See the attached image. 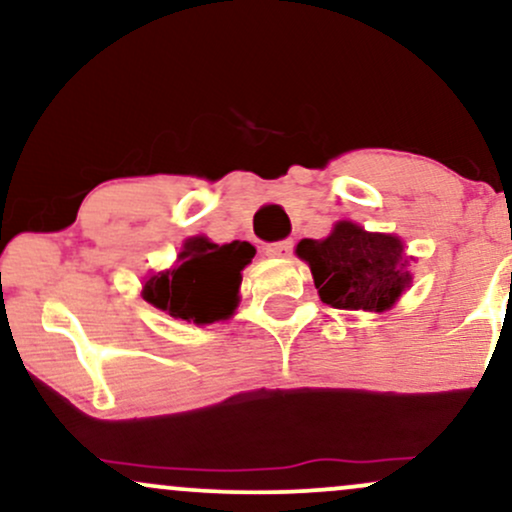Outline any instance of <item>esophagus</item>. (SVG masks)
I'll list each match as a JSON object with an SVG mask.
<instances>
[{"instance_id":"34e87169","label":"esophagus","mask_w":512,"mask_h":512,"mask_svg":"<svg viewBox=\"0 0 512 512\" xmlns=\"http://www.w3.org/2000/svg\"><path fill=\"white\" fill-rule=\"evenodd\" d=\"M293 250V240H276V243H269L264 252H267L269 257H289Z\"/></svg>"}]
</instances>
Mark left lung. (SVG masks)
Here are the masks:
<instances>
[{"instance_id": "obj_1", "label": "left lung", "mask_w": 512, "mask_h": 512, "mask_svg": "<svg viewBox=\"0 0 512 512\" xmlns=\"http://www.w3.org/2000/svg\"><path fill=\"white\" fill-rule=\"evenodd\" d=\"M296 252L310 264L322 303L332 308L383 313L411 281L402 240L366 233L351 221H339L325 240H301Z\"/></svg>"}]
</instances>
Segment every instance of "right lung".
<instances>
[{
    "label": "right lung",
    "mask_w": 512,
    "mask_h": 512,
    "mask_svg": "<svg viewBox=\"0 0 512 512\" xmlns=\"http://www.w3.org/2000/svg\"><path fill=\"white\" fill-rule=\"evenodd\" d=\"M252 257L255 248L245 240L216 245L204 236L190 238L173 269L149 276L144 298L178 320L197 325L226 320L236 310L240 272Z\"/></svg>",
    "instance_id": "1"
}]
</instances>
